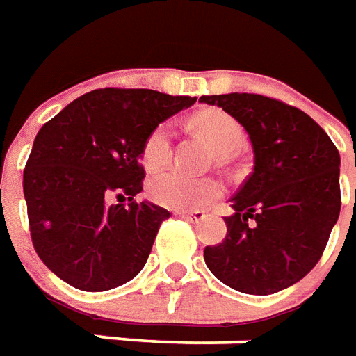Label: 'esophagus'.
<instances>
[{
	"mask_svg": "<svg viewBox=\"0 0 356 356\" xmlns=\"http://www.w3.org/2000/svg\"><path fill=\"white\" fill-rule=\"evenodd\" d=\"M176 214L184 218V220H190V222H199L205 218V213L203 211H176Z\"/></svg>",
	"mask_w": 356,
	"mask_h": 356,
	"instance_id": "34e87169",
	"label": "esophagus"
}]
</instances>
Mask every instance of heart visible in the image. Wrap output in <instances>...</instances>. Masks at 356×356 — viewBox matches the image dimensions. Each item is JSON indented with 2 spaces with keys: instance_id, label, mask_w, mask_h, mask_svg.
I'll list each match as a JSON object with an SVG mask.
<instances>
[{
  "instance_id": "b5f03b06",
  "label": "heart",
  "mask_w": 356,
  "mask_h": 356,
  "mask_svg": "<svg viewBox=\"0 0 356 356\" xmlns=\"http://www.w3.org/2000/svg\"><path fill=\"white\" fill-rule=\"evenodd\" d=\"M195 130L213 143L214 149L230 155L243 142V130L236 118L224 111H205L193 118ZM172 147V132L166 122L151 130L142 143L140 159L145 170H159L168 163ZM224 186L216 178H193L178 170H165L147 184V195L155 203L174 211H193L213 203L222 195Z\"/></svg>"
}]
</instances>
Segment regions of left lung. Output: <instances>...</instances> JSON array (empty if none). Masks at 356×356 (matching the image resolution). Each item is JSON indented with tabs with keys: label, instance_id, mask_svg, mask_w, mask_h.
<instances>
[{
	"label": "left lung",
	"instance_id": "obj_1",
	"mask_svg": "<svg viewBox=\"0 0 356 356\" xmlns=\"http://www.w3.org/2000/svg\"><path fill=\"white\" fill-rule=\"evenodd\" d=\"M249 134L254 166L224 216L226 238L205 247L222 284L249 295L293 286L316 266L341 209L339 153L307 113L257 95H203Z\"/></svg>",
	"mask_w": 356,
	"mask_h": 356
}]
</instances>
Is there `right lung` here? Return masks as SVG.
I'll return each instance as SVG.
<instances>
[{
  "mask_svg": "<svg viewBox=\"0 0 356 356\" xmlns=\"http://www.w3.org/2000/svg\"><path fill=\"white\" fill-rule=\"evenodd\" d=\"M193 103L153 90L102 88L40 128L22 190L32 245L63 282L107 291L140 274L170 218L163 207L136 201L145 178L140 149L155 126Z\"/></svg>",
  "mask_w": 356,
  "mask_h": 356,
  "instance_id": "right-lung-1",
  "label": "right lung"
}]
</instances>
